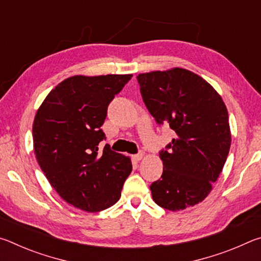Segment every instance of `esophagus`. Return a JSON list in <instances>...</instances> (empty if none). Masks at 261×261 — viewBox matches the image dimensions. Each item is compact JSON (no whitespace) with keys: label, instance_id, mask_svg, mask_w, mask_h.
I'll use <instances>...</instances> for the list:
<instances>
[{"label":"esophagus","instance_id":"1","mask_svg":"<svg viewBox=\"0 0 261 261\" xmlns=\"http://www.w3.org/2000/svg\"><path fill=\"white\" fill-rule=\"evenodd\" d=\"M144 155H145V153H144V152H139L138 154H135V155H134V159H135L136 161H140L141 159L144 158Z\"/></svg>","mask_w":261,"mask_h":261}]
</instances>
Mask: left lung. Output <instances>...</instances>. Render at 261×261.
<instances>
[{
  "mask_svg": "<svg viewBox=\"0 0 261 261\" xmlns=\"http://www.w3.org/2000/svg\"><path fill=\"white\" fill-rule=\"evenodd\" d=\"M137 79L148 112L176 134L160 152L163 173L149 187L153 200L169 211L199 204L230 149L226 105L211 84L187 69L139 73Z\"/></svg>",
  "mask_w": 261,
  "mask_h": 261,
  "instance_id": "8db88e82",
  "label": "left lung"
}]
</instances>
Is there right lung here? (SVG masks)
<instances>
[{
  "instance_id": "right-lung-1",
  "label": "right lung",
  "mask_w": 261,
  "mask_h": 261,
  "mask_svg": "<svg viewBox=\"0 0 261 261\" xmlns=\"http://www.w3.org/2000/svg\"><path fill=\"white\" fill-rule=\"evenodd\" d=\"M132 74L72 76L46 96L33 122V147L41 170L68 204L100 212L116 204L132 170L129 156L107 144L101 125L114 96Z\"/></svg>"
}]
</instances>
